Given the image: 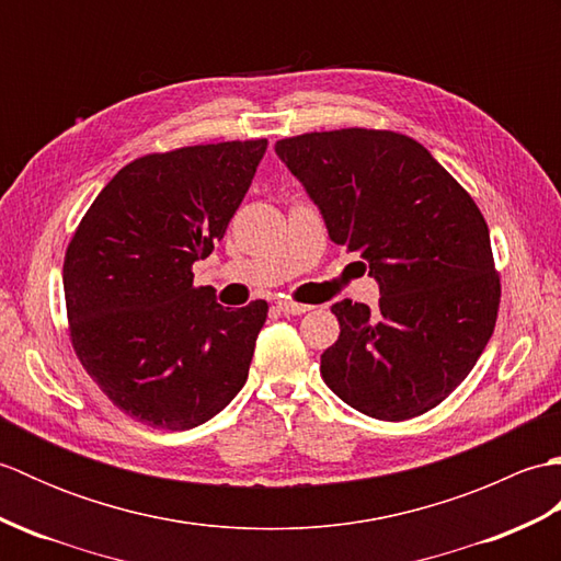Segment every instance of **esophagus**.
Here are the masks:
<instances>
[{"instance_id":"34e87169","label":"esophagus","mask_w":561,"mask_h":561,"mask_svg":"<svg viewBox=\"0 0 561 561\" xmlns=\"http://www.w3.org/2000/svg\"><path fill=\"white\" fill-rule=\"evenodd\" d=\"M277 308L282 313H287V316H301V313H306V311H311L313 306H308V304H296V301H277Z\"/></svg>"}]
</instances>
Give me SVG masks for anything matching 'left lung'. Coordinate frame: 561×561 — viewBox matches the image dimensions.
<instances>
[{
    "label": "left lung",
    "mask_w": 561,
    "mask_h": 561,
    "mask_svg": "<svg viewBox=\"0 0 561 561\" xmlns=\"http://www.w3.org/2000/svg\"><path fill=\"white\" fill-rule=\"evenodd\" d=\"M274 151L380 289L376 308L332 306L340 337L320 356L328 388L386 422L436 408L496 325L502 284L482 211L420 141L390 129L308 133Z\"/></svg>",
    "instance_id": "8db88e82"
}]
</instances>
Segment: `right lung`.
Segmentation results:
<instances>
[{"instance_id":"add662e5","label":"right lung","mask_w":561,"mask_h":561,"mask_svg":"<svg viewBox=\"0 0 561 561\" xmlns=\"http://www.w3.org/2000/svg\"><path fill=\"white\" fill-rule=\"evenodd\" d=\"M267 139L147 153L115 173L65 255L69 340L81 366L133 420L185 432L248 378L267 304L229 311L193 287L221 241Z\"/></svg>"}]
</instances>
